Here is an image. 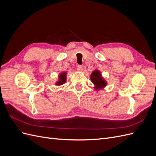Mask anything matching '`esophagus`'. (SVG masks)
<instances>
[{
  "instance_id": "1",
  "label": "esophagus",
  "mask_w": 156,
  "mask_h": 156,
  "mask_svg": "<svg viewBox=\"0 0 156 156\" xmlns=\"http://www.w3.org/2000/svg\"><path fill=\"white\" fill-rule=\"evenodd\" d=\"M77 69L79 71V72H83V66L82 65H78L77 66Z\"/></svg>"
}]
</instances>
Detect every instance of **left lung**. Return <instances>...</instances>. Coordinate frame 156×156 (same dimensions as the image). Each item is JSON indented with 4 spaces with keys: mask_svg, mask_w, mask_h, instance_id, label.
I'll use <instances>...</instances> for the list:
<instances>
[{
    "mask_svg": "<svg viewBox=\"0 0 156 156\" xmlns=\"http://www.w3.org/2000/svg\"><path fill=\"white\" fill-rule=\"evenodd\" d=\"M91 81L94 84V88L96 90L104 88L107 85V82L101 76V72L98 69L94 70L90 75Z\"/></svg>",
    "mask_w": 156,
    "mask_h": 156,
    "instance_id": "left-lung-1",
    "label": "left lung"
}]
</instances>
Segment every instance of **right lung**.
Returning a JSON list of instances; mask_svg holds the SVG:
<instances>
[{"label":"right lung","mask_w":156,"mask_h":156,"mask_svg":"<svg viewBox=\"0 0 156 156\" xmlns=\"http://www.w3.org/2000/svg\"><path fill=\"white\" fill-rule=\"evenodd\" d=\"M66 81V72H62L61 73L59 76H58V81L55 84L56 85H62V84H64Z\"/></svg>","instance_id":"obj_1"}]
</instances>
